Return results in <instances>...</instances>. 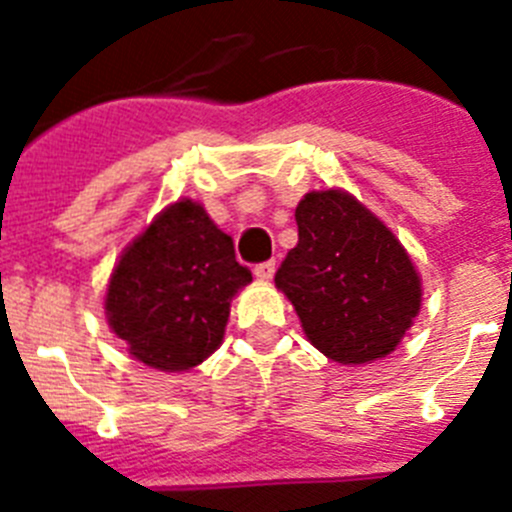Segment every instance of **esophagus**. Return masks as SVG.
I'll use <instances>...</instances> for the list:
<instances>
[{
  "instance_id": "34e87169",
  "label": "esophagus",
  "mask_w": 512,
  "mask_h": 512,
  "mask_svg": "<svg viewBox=\"0 0 512 512\" xmlns=\"http://www.w3.org/2000/svg\"><path fill=\"white\" fill-rule=\"evenodd\" d=\"M274 271H277L274 261H264V264L253 266V274H256V279H259V282H269V279L274 277Z\"/></svg>"
}]
</instances>
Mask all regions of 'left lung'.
Instances as JSON below:
<instances>
[{
  "label": "left lung",
  "mask_w": 512,
  "mask_h": 512,
  "mask_svg": "<svg viewBox=\"0 0 512 512\" xmlns=\"http://www.w3.org/2000/svg\"><path fill=\"white\" fill-rule=\"evenodd\" d=\"M295 220L300 241L274 282L307 341L338 364H372L392 354L423 297L395 233L343 189L307 192Z\"/></svg>",
  "instance_id": "left-lung-1"
}]
</instances>
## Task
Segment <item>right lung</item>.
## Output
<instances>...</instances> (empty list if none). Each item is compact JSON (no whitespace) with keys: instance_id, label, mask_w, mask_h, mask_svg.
<instances>
[{"instance_id":"obj_1","label":"right lung","mask_w":512,"mask_h":512,"mask_svg":"<svg viewBox=\"0 0 512 512\" xmlns=\"http://www.w3.org/2000/svg\"><path fill=\"white\" fill-rule=\"evenodd\" d=\"M251 282L233 238L200 202L179 200L122 251L104 297L107 323L140 364L187 372L223 343L230 300Z\"/></svg>"}]
</instances>
